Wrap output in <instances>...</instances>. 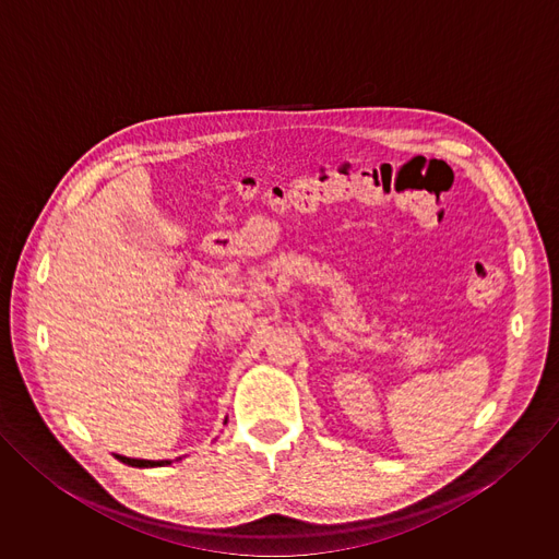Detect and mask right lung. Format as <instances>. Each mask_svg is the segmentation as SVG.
<instances>
[{"label":"right lung","instance_id":"right-lung-1","mask_svg":"<svg viewBox=\"0 0 559 559\" xmlns=\"http://www.w3.org/2000/svg\"><path fill=\"white\" fill-rule=\"evenodd\" d=\"M121 462L130 464V466H164L170 464V460H136V457H126V455H117Z\"/></svg>","mask_w":559,"mask_h":559}]
</instances>
